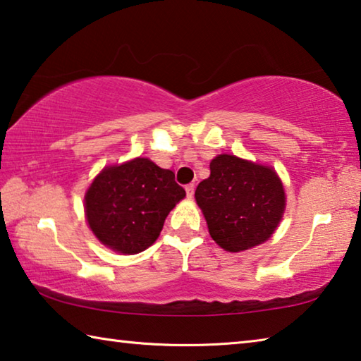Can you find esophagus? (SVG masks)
<instances>
[{"instance_id":"1","label":"esophagus","mask_w":361,"mask_h":361,"mask_svg":"<svg viewBox=\"0 0 361 361\" xmlns=\"http://www.w3.org/2000/svg\"><path fill=\"white\" fill-rule=\"evenodd\" d=\"M185 192H187V197L192 198L193 193H195V184H188L185 185Z\"/></svg>"}]
</instances>
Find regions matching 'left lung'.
I'll return each mask as SVG.
<instances>
[{
  "label": "left lung",
  "mask_w": 361,
  "mask_h": 361,
  "mask_svg": "<svg viewBox=\"0 0 361 361\" xmlns=\"http://www.w3.org/2000/svg\"><path fill=\"white\" fill-rule=\"evenodd\" d=\"M209 169L195 198L212 240L238 252L270 238L285 211V190L275 171L233 155L216 157Z\"/></svg>",
  "instance_id": "left-lung-1"
}]
</instances>
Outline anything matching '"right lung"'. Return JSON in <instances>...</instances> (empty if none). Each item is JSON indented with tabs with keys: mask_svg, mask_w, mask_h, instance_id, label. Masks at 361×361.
<instances>
[{
	"mask_svg": "<svg viewBox=\"0 0 361 361\" xmlns=\"http://www.w3.org/2000/svg\"><path fill=\"white\" fill-rule=\"evenodd\" d=\"M184 197L173 171L135 158L94 179L85 197L87 224L105 246L137 254L155 243L169 211Z\"/></svg>",
	"mask_w": 361,
	"mask_h": 361,
	"instance_id": "obj_1",
	"label": "right lung"
}]
</instances>
